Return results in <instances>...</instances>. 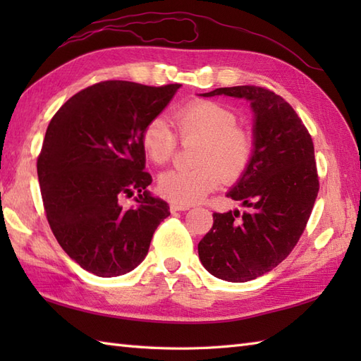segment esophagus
Masks as SVG:
<instances>
[{"label": "esophagus", "instance_id": "1", "mask_svg": "<svg viewBox=\"0 0 361 361\" xmlns=\"http://www.w3.org/2000/svg\"><path fill=\"white\" fill-rule=\"evenodd\" d=\"M169 208H171V212H176V211H188V209H189V206H188V204L172 203L171 206H169Z\"/></svg>", "mask_w": 361, "mask_h": 361}]
</instances>
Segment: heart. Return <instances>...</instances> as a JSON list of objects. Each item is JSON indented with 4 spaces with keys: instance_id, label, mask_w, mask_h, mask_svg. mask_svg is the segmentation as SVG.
<instances>
[{
    "instance_id": "1",
    "label": "heart",
    "mask_w": 361,
    "mask_h": 361,
    "mask_svg": "<svg viewBox=\"0 0 361 361\" xmlns=\"http://www.w3.org/2000/svg\"><path fill=\"white\" fill-rule=\"evenodd\" d=\"M172 122L183 144L200 141L192 171H167L158 180L159 194L180 204H192L216 190L220 181L235 183L255 157V140L237 126L233 110L211 101H195L175 110ZM142 149L157 164H166L178 149V138L164 118H153L141 135Z\"/></svg>"
}]
</instances>
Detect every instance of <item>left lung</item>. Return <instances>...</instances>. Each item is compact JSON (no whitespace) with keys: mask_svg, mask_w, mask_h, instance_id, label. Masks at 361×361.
Masks as SVG:
<instances>
[{"mask_svg":"<svg viewBox=\"0 0 361 361\" xmlns=\"http://www.w3.org/2000/svg\"><path fill=\"white\" fill-rule=\"evenodd\" d=\"M220 94L248 99L256 114L255 157L226 194L248 209L214 212L198 256L216 278L247 282L271 271L296 247L317 200L319 176L312 136L286 99L256 85L217 88L203 96Z\"/></svg>","mask_w":361,"mask_h":361,"instance_id":"8db88e82","label":"left lung"}]
</instances>
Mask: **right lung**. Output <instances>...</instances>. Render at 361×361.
<instances>
[{
    "mask_svg": "<svg viewBox=\"0 0 361 361\" xmlns=\"http://www.w3.org/2000/svg\"><path fill=\"white\" fill-rule=\"evenodd\" d=\"M181 85L94 83L54 114L37 159L46 219L83 270L113 278L140 265L158 225L171 216L152 197L141 135ZM138 192L135 209L120 198Z\"/></svg>",
    "mask_w": 361,
    "mask_h": 361,
    "instance_id": "right-lung-1",
    "label": "right lung"
}]
</instances>
